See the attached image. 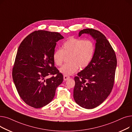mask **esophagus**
I'll return each mask as SVG.
<instances>
[{
    "label": "esophagus",
    "instance_id": "1",
    "mask_svg": "<svg viewBox=\"0 0 132 132\" xmlns=\"http://www.w3.org/2000/svg\"><path fill=\"white\" fill-rule=\"evenodd\" d=\"M70 78V76H67V75H64V80L65 81H66L67 80H68V79Z\"/></svg>",
    "mask_w": 132,
    "mask_h": 132
}]
</instances>
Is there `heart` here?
Returning <instances> with one entry per match:
<instances>
[{"instance_id": "obj_1", "label": "heart", "mask_w": 132, "mask_h": 132, "mask_svg": "<svg viewBox=\"0 0 132 132\" xmlns=\"http://www.w3.org/2000/svg\"><path fill=\"white\" fill-rule=\"evenodd\" d=\"M95 45L91 40L79 38H71L63 43L61 48H57L53 54L54 63L61 66L66 56L68 57V64L60 68V72L65 75L74 74L78 70L87 67L94 57Z\"/></svg>"}]
</instances>
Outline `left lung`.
Listing matches in <instances>:
<instances>
[{
	"instance_id": "obj_1",
	"label": "left lung",
	"mask_w": 132,
	"mask_h": 132,
	"mask_svg": "<svg viewBox=\"0 0 132 132\" xmlns=\"http://www.w3.org/2000/svg\"><path fill=\"white\" fill-rule=\"evenodd\" d=\"M84 33L96 40L95 51L90 64L74 78L73 97L79 105L92 109L100 105L111 92L117 61L112 46L102 32L85 29L79 32V36Z\"/></svg>"
}]
</instances>
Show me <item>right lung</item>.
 Here are the masks:
<instances>
[{
  "mask_svg": "<svg viewBox=\"0 0 132 132\" xmlns=\"http://www.w3.org/2000/svg\"><path fill=\"white\" fill-rule=\"evenodd\" d=\"M64 37L57 32L35 31L21 43L12 70V77L21 99L34 108L51 102L63 75L54 66L53 54L57 42ZM49 75L50 78L47 77Z\"/></svg>",
  "mask_w": 132,
  "mask_h": 132,
  "instance_id": "right-lung-1",
  "label": "right lung"
}]
</instances>
